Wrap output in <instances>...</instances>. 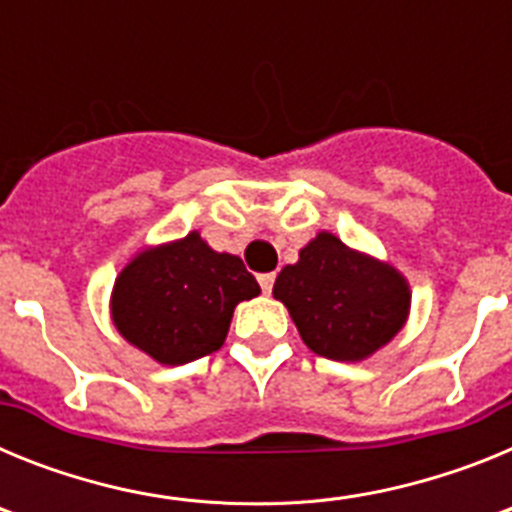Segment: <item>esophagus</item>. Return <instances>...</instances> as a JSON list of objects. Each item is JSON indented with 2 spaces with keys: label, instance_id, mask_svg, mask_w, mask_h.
I'll return each mask as SVG.
<instances>
[{
  "label": "esophagus",
  "instance_id": "1",
  "mask_svg": "<svg viewBox=\"0 0 512 512\" xmlns=\"http://www.w3.org/2000/svg\"><path fill=\"white\" fill-rule=\"evenodd\" d=\"M259 284H261V289H264V295H269L271 287H274V274H261Z\"/></svg>",
  "mask_w": 512,
  "mask_h": 512
}]
</instances>
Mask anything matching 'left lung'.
Listing matches in <instances>:
<instances>
[{"instance_id":"1","label":"left lung","mask_w":512,"mask_h":512,"mask_svg":"<svg viewBox=\"0 0 512 512\" xmlns=\"http://www.w3.org/2000/svg\"><path fill=\"white\" fill-rule=\"evenodd\" d=\"M271 295L287 307L312 354L333 361L377 354L405 328L413 302L402 271L328 230L279 271Z\"/></svg>"}]
</instances>
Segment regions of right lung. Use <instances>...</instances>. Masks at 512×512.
I'll return each instance as SVG.
<instances>
[{
	"mask_svg": "<svg viewBox=\"0 0 512 512\" xmlns=\"http://www.w3.org/2000/svg\"><path fill=\"white\" fill-rule=\"evenodd\" d=\"M261 295L233 253H220L192 230L146 246L122 266L110 318L125 341L164 366L202 359L225 343L238 302Z\"/></svg>",
	"mask_w": 512,
	"mask_h": 512,
	"instance_id": "add662e5",
	"label": "right lung"
}]
</instances>
